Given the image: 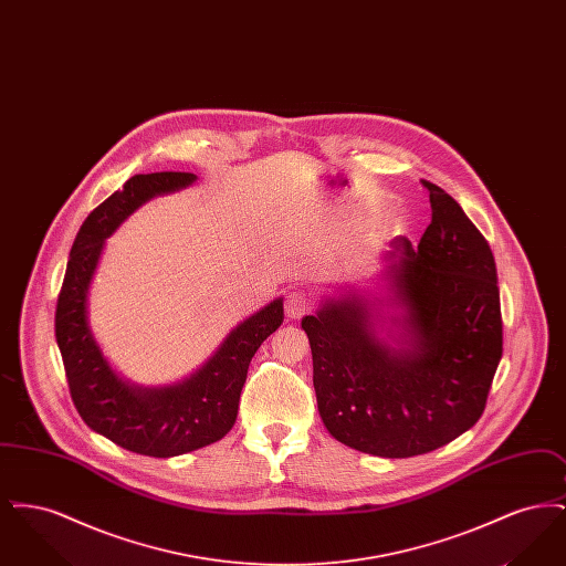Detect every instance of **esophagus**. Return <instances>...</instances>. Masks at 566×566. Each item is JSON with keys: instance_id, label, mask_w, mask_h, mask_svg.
Instances as JSON below:
<instances>
[{"instance_id": "1", "label": "esophagus", "mask_w": 566, "mask_h": 566, "mask_svg": "<svg viewBox=\"0 0 566 566\" xmlns=\"http://www.w3.org/2000/svg\"><path fill=\"white\" fill-rule=\"evenodd\" d=\"M284 307H286L289 318H301V316H305L307 312H312L314 298H312L310 293H305L303 289H295V291H291V293L286 295Z\"/></svg>"}]
</instances>
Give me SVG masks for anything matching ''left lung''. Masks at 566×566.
<instances>
[{
    "label": "left lung",
    "mask_w": 566,
    "mask_h": 566,
    "mask_svg": "<svg viewBox=\"0 0 566 566\" xmlns=\"http://www.w3.org/2000/svg\"><path fill=\"white\" fill-rule=\"evenodd\" d=\"M432 218L418 248L399 235L388 275L405 307V348L381 344L369 298L326 301L301 321L328 432L358 452L409 458L469 431L503 356L496 263L457 201L422 180Z\"/></svg>",
    "instance_id": "1"
}]
</instances>
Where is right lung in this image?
Returning <instances> with one entry per match:
<instances>
[{
  "label": "right lung",
  "instance_id": "obj_1",
  "mask_svg": "<svg viewBox=\"0 0 566 566\" xmlns=\"http://www.w3.org/2000/svg\"><path fill=\"white\" fill-rule=\"evenodd\" d=\"M190 182L195 174L187 171L137 174L123 190L109 195L82 222L56 298L54 335L82 420L116 446L144 457L187 454L231 431L248 365L284 321L282 298H275L231 331L214 356L176 386L134 388L109 369L86 323L88 284L106 238L150 197Z\"/></svg>",
  "mask_w": 566,
  "mask_h": 566
}]
</instances>
